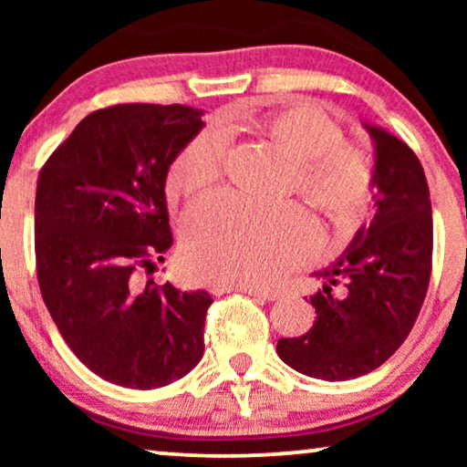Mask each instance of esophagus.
<instances>
[{"label": "esophagus", "instance_id": "1", "mask_svg": "<svg viewBox=\"0 0 467 467\" xmlns=\"http://www.w3.org/2000/svg\"><path fill=\"white\" fill-rule=\"evenodd\" d=\"M210 291H213L214 296H223V293L238 291V293H248V296L261 297V299L280 297V293H276V291H267V289H261V286H253V285H214Z\"/></svg>", "mask_w": 467, "mask_h": 467}]
</instances>
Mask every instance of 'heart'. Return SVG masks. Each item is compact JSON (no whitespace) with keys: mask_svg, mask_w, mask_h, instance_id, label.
Returning <instances> with one entry per match:
<instances>
[{"mask_svg":"<svg viewBox=\"0 0 467 467\" xmlns=\"http://www.w3.org/2000/svg\"><path fill=\"white\" fill-rule=\"evenodd\" d=\"M248 127L283 152L293 189L308 195L340 229L359 223L372 193V161L361 149L344 144L336 120L296 104L248 119ZM225 155L227 140L219 130L200 131L171 161L170 191L184 197L206 193L223 178ZM315 251V227L289 203L259 208L232 195H214L184 219V264L206 283L267 285Z\"/></svg>","mask_w":467,"mask_h":467,"instance_id":"b5f03b06","label":"heart"}]
</instances>
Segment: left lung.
Returning a JSON list of instances; mask_svg holds the SVG:
<instances>
[{
    "label": "left lung",
    "instance_id": "obj_1",
    "mask_svg": "<svg viewBox=\"0 0 467 467\" xmlns=\"http://www.w3.org/2000/svg\"><path fill=\"white\" fill-rule=\"evenodd\" d=\"M374 140V221L334 265L317 272L308 334L280 337L278 357L312 379L348 380L380 368L401 347L425 302L431 276L430 187L417 155L391 133Z\"/></svg>",
    "mask_w": 467,
    "mask_h": 467
}]
</instances>
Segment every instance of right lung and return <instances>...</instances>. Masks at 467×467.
Listing matches in <instances>:
<instances>
[{"mask_svg": "<svg viewBox=\"0 0 467 467\" xmlns=\"http://www.w3.org/2000/svg\"><path fill=\"white\" fill-rule=\"evenodd\" d=\"M202 127V112L181 104L101 108L37 176L42 299L72 353L114 385L165 387L203 355L213 297L142 283L171 246L165 176Z\"/></svg>", "mask_w": 467, "mask_h": 467, "instance_id": "add662e5", "label": "right lung"}]
</instances>
